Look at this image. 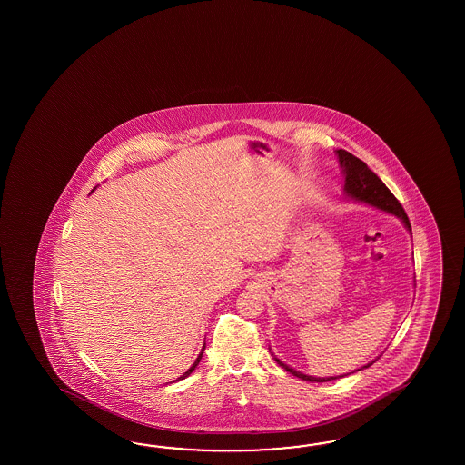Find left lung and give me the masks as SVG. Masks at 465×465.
<instances>
[{
	"instance_id": "left-lung-1",
	"label": "left lung",
	"mask_w": 465,
	"mask_h": 465,
	"mask_svg": "<svg viewBox=\"0 0 465 465\" xmlns=\"http://www.w3.org/2000/svg\"><path fill=\"white\" fill-rule=\"evenodd\" d=\"M336 153H338L339 165H341L342 173H344V194H346V197L354 199V201H360V203H366V204H370V206H375V208H379L381 212L394 214V216H397V218L404 223V226L409 230V233H411V223H409L408 214L404 212L402 204L395 199L394 194L389 191V187L381 183V179H379V175H377L375 172H371V170L368 169V165H366L365 162H361L360 158L351 155L350 152L338 150ZM411 235H412V233H411ZM276 361H278V365H282L286 371H290L292 375H295L298 379H302V381H336V379L344 377V375L327 377V379L310 377V375H305V373H302V371H296L295 368H292V366L284 365L282 360H278V358H276ZM370 365H373V361L363 366V368H368ZM356 371H358V370H356Z\"/></svg>"
}]
</instances>
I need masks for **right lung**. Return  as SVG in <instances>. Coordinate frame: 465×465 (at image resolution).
<instances>
[{
	"mask_svg": "<svg viewBox=\"0 0 465 465\" xmlns=\"http://www.w3.org/2000/svg\"><path fill=\"white\" fill-rule=\"evenodd\" d=\"M204 348H206V342L203 344V350H201V352H199V356H197L196 361H194V363H193V366H191V368H189V370H187V371H185L183 375H181V377H179V379H177V381H183L185 377H189V375H191V373H193V371L196 370V366L199 365V361H201V358H203V351H204Z\"/></svg>",
	"mask_w": 465,
	"mask_h": 465,
	"instance_id": "right-lung-1",
	"label": "right lung"
}]
</instances>
